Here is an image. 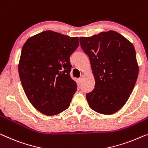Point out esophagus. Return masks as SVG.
<instances>
[{"label": "esophagus", "mask_w": 148, "mask_h": 148, "mask_svg": "<svg viewBox=\"0 0 148 148\" xmlns=\"http://www.w3.org/2000/svg\"><path fill=\"white\" fill-rule=\"evenodd\" d=\"M84 76H83V75H82V76L80 77V78H79V81L80 82H82L83 80V79H84Z\"/></svg>", "instance_id": "esophagus-1"}]
</instances>
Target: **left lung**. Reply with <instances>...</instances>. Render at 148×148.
<instances>
[{"label":"left lung","instance_id":"1","mask_svg":"<svg viewBox=\"0 0 148 148\" xmlns=\"http://www.w3.org/2000/svg\"><path fill=\"white\" fill-rule=\"evenodd\" d=\"M89 57L95 86L86 94L92 110L110 115L124 106L137 80L139 67L133 45L114 30L80 37Z\"/></svg>","mask_w":148,"mask_h":148}]
</instances>
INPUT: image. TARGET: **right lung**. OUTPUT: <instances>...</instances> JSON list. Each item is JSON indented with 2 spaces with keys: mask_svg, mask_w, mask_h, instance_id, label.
<instances>
[{
  "mask_svg": "<svg viewBox=\"0 0 148 148\" xmlns=\"http://www.w3.org/2000/svg\"><path fill=\"white\" fill-rule=\"evenodd\" d=\"M79 38L46 30L28 38L22 49L18 73L32 105L43 114L54 116L70 106L77 90L70 76V57Z\"/></svg>",
  "mask_w": 148,
  "mask_h": 148,
  "instance_id": "1",
  "label": "right lung"
}]
</instances>
